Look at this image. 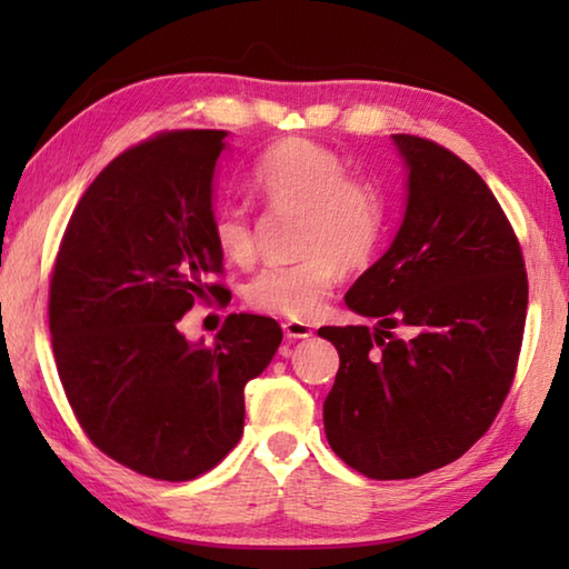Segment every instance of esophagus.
Wrapping results in <instances>:
<instances>
[{
  "label": "esophagus",
  "mask_w": 569,
  "mask_h": 569,
  "mask_svg": "<svg viewBox=\"0 0 569 569\" xmlns=\"http://www.w3.org/2000/svg\"><path fill=\"white\" fill-rule=\"evenodd\" d=\"M283 333H286V339L296 341V339H308V336H313V329H311V323H303V321H286Z\"/></svg>",
  "instance_id": "1"
}]
</instances>
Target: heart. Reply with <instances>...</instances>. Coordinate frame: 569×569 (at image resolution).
Returning <instances> with one entry per match:
<instances>
[{
  "label": "heart",
  "instance_id": "heart-1",
  "mask_svg": "<svg viewBox=\"0 0 569 569\" xmlns=\"http://www.w3.org/2000/svg\"><path fill=\"white\" fill-rule=\"evenodd\" d=\"M250 186L278 210L301 213L293 266H268L248 283L256 311L291 321L319 316L343 268H363L377 253L383 230L379 188L349 176L341 156L306 138H286L268 148L250 170ZM213 240L226 261L250 266L256 233L246 206L226 203L213 216Z\"/></svg>",
  "mask_w": 569,
  "mask_h": 569
}]
</instances>
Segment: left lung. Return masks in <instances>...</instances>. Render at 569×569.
I'll use <instances>...</instances> for the list:
<instances>
[{
  "label": "left lung",
  "mask_w": 569,
  "mask_h": 569,
  "mask_svg": "<svg viewBox=\"0 0 569 569\" xmlns=\"http://www.w3.org/2000/svg\"><path fill=\"white\" fill-rule=\"evenodd\" d=\"M407 210L346 306L377 326H323L339 373L323 429L346 465L411 479L459 459L512 387L527 316L522 250L492 190L437 142L391 134ZM407 325L399 340L391 328Z\"/></svg>",
  "instance_id": "1"
}]
</instances>
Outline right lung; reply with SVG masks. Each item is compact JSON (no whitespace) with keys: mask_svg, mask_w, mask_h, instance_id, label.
I'll return each instance as SVG.
<instances>
[{"mask_svg":"<svg viewBox=\"0 0 569 569\" xmlns=\"http://www.w3.org/2000/svg\"><path fill=\"white\" fill-rule=\"evenodd\" d=\"M226 130H178L104 168L77 203L50 283V333L67 401L92 445L138 475L188 481L243 435L250 379L271 363L273 319L230 313L213 346L178 323L226 298L213 178Z\"/></svg>","mask_w":569,"mask_h":569,"instance_id":"add662e5","label":"right lung"}]
</instances>
